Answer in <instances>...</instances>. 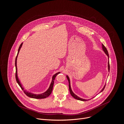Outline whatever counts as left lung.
Returning a JSON list of instances; mask_svg holds the SVG:
<instances>
[{
	"instance_id": "obj_1",
	"label": "left lung",
	"mask_w": 124,
	"mask_h": 124,
	"mask_svg": "<svg viewBox=\"0 0 124 124\" xmlns=\"http://www.w3.org/2000/svg\"><path fill=\"white\" fill-rule=\"evenodd\" d=\"M102 49H103V51H104V52L106 54V55H108V58H109V55H108V51L107 49L106 48V47L104 46V45L103 44H102ZM108 71L109 72V70H110V65H109V61H108ZM67 79H68V81H69V91H70V94H71V95L72 96H73L74 98H75V99H77V100H81V101H87V100H89V99H88V100H87V99H84L78 97L76 95H75V94L73 92V91H72V90H71V86H70V79H69V77L68 76H67ZM105 86H106V84H105V85H104V87L103 88V89L101 90L100 92H102V91L104 90V89L105 88Z\"/></svg>"
}]
</instances>
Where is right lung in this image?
Segmentation results:
<instances>
[{
    "mask_svg": "<svg viewBox=\"0 0 124 124\" xmlns=\"http://www.w3.org/2000/svg\"><path fill=\"white\" fill-rule=\"evenodd\" d=\"M22 44H23V43H22L21 44V45H20L19 47V48H18V52H17V55L16 57V60H15V66H16V81L17 83H18V84L20 86V87H21V88L22 89V90L24 91V93L27 96L29 97H31V98H36V99H42V98H45L49 96L52 93V90H53V85H54V80L55 79V77L56 76L60 73V72H58L57 73H56L55 74L53 77H52V82L51 83V84L50 85V86L48 88V89L46 90V91L45 93H42L41 94H38V95H37V94H32L31 93H29L27 92V91H26L24 89V88L22 86V85H21L20 83L19 82L18 79V78H17V67H16V60H17V55L19 53V52L20 51V49L22 46Z\"/></svg>",
    "mask_w": 124,
    "mask_h": 124,
    "instance_id": "1",
    "label": "right lung"
}]
</instances>
